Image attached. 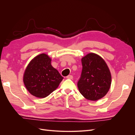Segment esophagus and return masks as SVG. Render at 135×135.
Segmentation results:
<instances>
[{
	"label": "esophagus",
	"mask_w": 135,
	"mask_h": 135,
	"mask_svg": "<svg viewBox=\"0 0 135 135\" xmlns=\"http://www.w3.org/2000/svg\"><path fill=\"white\" fill-rule=\"evenodd\" d=\"M66 78H67V79H73V75H69L68 76H66Z\"/></svg>",
	"instance_id": "1"
}]
</instances>
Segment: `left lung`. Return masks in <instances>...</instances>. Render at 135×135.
I'll use <instances>...</instances> for the list:
<instances>
[{"instance_id": "left-lung-1", "label": "left lung", "mask_w": 135, "mask_h": 135, "mask_svg": "<svg viewBox=\"0 0 135 135\" xmlns=\"http://www.w3.org/2000/svg\"><path fill=\"white\" fill-rule=\"evenodd\" d=\"M82 70L78 81L80 93L85 99L96 101L109 90L112 76L105 61L96 54H89L81 59Z\"/></svg>"}]
</instances>
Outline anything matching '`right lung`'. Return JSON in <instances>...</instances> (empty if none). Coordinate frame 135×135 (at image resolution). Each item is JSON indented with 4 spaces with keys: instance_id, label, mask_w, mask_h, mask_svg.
<instances>
[{
    "instance_id": "add662e5",
    "label": "right lung",
    "mask_w": 135,
    "mask_h": 135,
    "mask_svg": "<svg viewBox=\"0 0 135 135\" xmlns=\"http://www.w3.org/2000/svg\"><path fill=\"white\" fill-rule=\"evenodd\" d=\"M51 59L42 54L32 59L26 68L23 83L32 95L39 98L48 96L58 87L64 78L51 64Z\"/></svg>"
}]
</instances>
